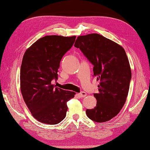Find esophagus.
<instances>
[{
    "label": "esophagus",
    "instance_id": "1",
    "mask_svg": "<svg viewBox=\"0 0 150 150\" xmlns=\"http://www.w3.org/2000/svg\"><path fill=\"white\" fill-rule=\"evenodd\" d=\"M78 95H79V96L80 97H84L86 96L87 94L85 92H84V91H82V92H81L80 93H79Z\"/></svg>",
    "mask_w": 150,
    "mask_h": 150
}]
</instances>
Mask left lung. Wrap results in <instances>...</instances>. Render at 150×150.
Here are the masks:
<instances>
[{
  "label": "left lung",
  "mask_w": 150,
  "mask_h": 150,
  "mask_svg": "<svg viewBox=\"0 0 150 150\" xmlns=\"http://www.w3.org/2000/svg\"><path fill=\"white\" fill-rule=\"evenodd\" d=\"M74 46L80 48L94 66V76L100 80L98 93H94L96 106L87 109L88 118L95 122L110 120L125 105L131 80V70L124 48L98 34L77 37Z\"/></svg>",
  "instance_id": "left-lung-1"
}]
</instances>
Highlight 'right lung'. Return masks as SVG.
I'll use <instances>...</instances> for the list:
<instances>
[{
	"mask_svg": "<svg viewBox=\"0 0 150 150\" xmlns=\"http://www.w3.org/2000/svg\"><path fill=\"white\" fill-rule=\"evenodd\" d=\"M76 36L47 35L26 50L20 70V88L23 99L32 115L42 123L56 125L66 116L67 102L75 93L56 88L62 57L72 47Z\"/></svg>",
	"mask_w": 150,
	"mask_h": 150,
	"instance_id": "add662e5",
	"label": "right lung"
}]
</instances>
